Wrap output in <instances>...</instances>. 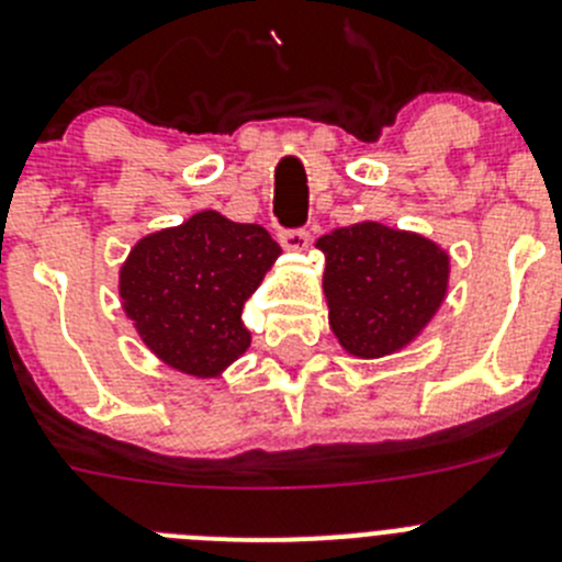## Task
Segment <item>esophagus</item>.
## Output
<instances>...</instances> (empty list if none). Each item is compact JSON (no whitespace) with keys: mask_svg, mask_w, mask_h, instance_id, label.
Masks as SVG:
<instances>
[{"mask_svg":"<svg viewBox=\"0 0 562 562\" xmlns=\"http://www.w3.org/2000/svg\"><path fill=\"white\" fill-rule=\"evenodd\" d=\"M278 241L290 250V254H301L306 250L308 241H312V234L306 228H281L278 231Z\"/></svg>","mask_w":562,"mask_h":562,"instance_id":"1","label":"esophagus"}]
</instances>
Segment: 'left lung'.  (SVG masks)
Wrapping results in <instances>:
<instances>
[{
  "mask_svg": "<svg viewBox=\"0 0 562 562\" xmlns=\"http://www.w3.org/2000/svg\"><path fill=\"white\" fill-rule=\"evenodd\" d=\"M328 323L345 351L379 359L418 337L449 290V254L431 239L382 223L321 236Z\"/></svg>",
  "mask_w": 562,
  "mask_h": 562,
  "instance_id": "1",
  "label": "left lung"
}]
</instances>
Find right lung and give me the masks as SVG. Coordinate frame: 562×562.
Masks as SVG:
<instances>
[{"mask_svg":"<svg viewBox=\"0 0 562 562\" xmlns=\"http://www.w3.org/2000/svg\"><path fill=\"white\" fill-rule=\"evenodd\" d=\"M278 254L261 225L200 211L136 241L120 270L122 306L158 359L211 379L247 351L241 308Z\"/></svg>","mask_w":562,"mask_h":562,"instance_id":"1","label":"right lung"}]
</instances>
